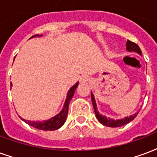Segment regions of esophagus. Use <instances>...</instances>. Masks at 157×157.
Masks as SVG:
<instances>
[{"mask_svg":"<svg viewBox=\"0 0 157 157\" xmlns=\"http://www.w3.org/2000/svg\"><path fill=\"white\" fill-rule=\"evenodd\" d=\"M88 81H89V78H88L87 75H83V76H82L81 79H80L81 84H86V83H87Z\"/></svg>","mask_w":157,"mask_h":157,"instance_id":"esophagus-1","label":"esophagus"}]
</instances>
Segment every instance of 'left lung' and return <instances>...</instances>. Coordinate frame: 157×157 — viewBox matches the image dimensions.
Returning a JSON list of instances; mask_svg holds the SVG:
<instances>
[{"label": "left lung", "instance_id": "left-lung-1", "mask_svg": "<svg viewBox=\"0 0 157 157\" xmlns=\"http://www.w3.org/2000/svg\"><path fill=\"white\" fill-rule=\"evenodd\" d=\"M126 50L128 52H135L138 53L139 55L141 56V51H140V47L136 44V43L132 42L131 40H127V42H126ZM91 101H92V105H93L94 111H95V114H96V118L98 119L100 122L101 123L102 125H104L105 126H110V127H120V126H122L124 125H126L127 123L131 122L132 121H133L135 119V117H136L138 115V111L136 113H135L134 115L132 116H130V117H125L123 119H121V120H113V119H111V118H107L105 116H102L97 111V106H96V101H95V97H94V95L91 93Z\"/></svg>", "mask_w": 157, "mask_h": 157}]
</instances>
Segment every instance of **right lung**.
<instances>
[{
    "mask_svg": "<svg viewBox=\"0 0 157 157\" xmlns=\"http://www.w3.org/2000/svg\"><path fill=\"white\" fill-rule=\"evenodd\" d=\"M34 36H41V35H35L33 36H31V38ZM77 86H78V82H76L72 87L70 89L68 93H67V99H66V101H65L62 110L56 117H52L49 120L44 121H30L22 119L21 117V120L24 121L26 124H28L32 127L38 129V130H42V131H55V130H57V129L63 126L64 123L66 122L67 115H68V107H69L70 101H71V100L72 99L75 89L77 88Z\"/></svg>",
    "mask_w": 157,
    "mask_h": 157,
    "instance_id": "1",
    "label": "right lung"
}]
</instances>
